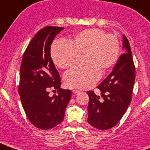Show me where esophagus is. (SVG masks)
<instances>
[{
  "instance_id": "34e87169",
  "label": "esophagus",
  "mask_w": 150,
  "mask_h": 150,
  "mask_svg": "<svg viewBox=\"0 0 150 150\" xmlns=\"http://www.w3.org/2000/svg\"><path fill=\"white\" fill-rule=\"evenodd\" d=\"M72 92H73L75 94H78V93H81L80 90H72Z\"/></svg>"
}]
</instances>
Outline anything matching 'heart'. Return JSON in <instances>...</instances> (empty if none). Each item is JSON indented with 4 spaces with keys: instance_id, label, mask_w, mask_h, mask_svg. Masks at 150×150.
<instances>
[{
    "instance_id": "obj_1",
    "label": "heart",
    "mask_w": 150,
    "mask_h": 150,
    "mask_svg": "<svg viewBox=\"0 0 150 150\" xmlns=\"http://www.w3.org/2000/svg\"><path fill=\"white\" fill-rule=\"evenodd\" d=\"M120 44L114 35L107 34L96 28L78 32L70 42L64 39L54 41L51 47V57L60 69L72 67L78 56L83 55V67H75L63 76L67 87L86 89L96 83L101 74L108 72L115 65L119 57Z\"/></svg>"
}]
</instances>
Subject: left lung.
Returning a JSON list of instances; mask_svg holds the SVG:
<instances>
[{"instance_id":"1","label":"left lung","mask_w":150,"mask_h":150,"mask_svg":"<svg viewBox=\"0 0 150 150\" xmlns=\"http://www.w3.org/2000/svg\"><path fill=\"white\" fill-rule=\"evenodd\" d=\"M124 53L120 55L110 75L98 86L101 96L88 91L87 122L101 130L111 129L117 125L132 101L135 80V69L129 40L122 36ZM102 97V99L100 98Z\"/></svg>"}]
</instances>
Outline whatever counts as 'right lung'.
<instances>
[{"label": "right lung", "mask_w": 150, "mask_h": 150, "mask_svg": "<svg viewBox=\"0 0 150 150\" xmlns=\"http://www.w3.org/2000/svg\"><path fill=\"white\" fill-rule=\"evenodd\" d=\"M63 28L48 26L37 32L29 43L20 69L18 93L27 117L36 128L52 129L64 119L72 92L60 88V78L51 57V45ZM50 88L60 92L49 96Z\"/></svg>", "instance_id": "1"}]
</instances>
